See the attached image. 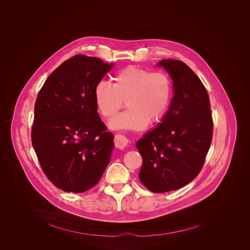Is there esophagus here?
<instances>
[{"label": "esophagus", "mask_w": 250, "mask_h": 250, "mask_svg": "<svg viewBox=\"0 0 250 250\" xmlns=\"http://www.w3.org/2000/svg\"><path fill=\"white\" fill-rule=\"evenodd\" d=\"M129 143V140L121 134H116L114 137V144L117 148L119 149H123L124 147H126Z\"/></svg>", "instance_id": "1"}]
</instances>
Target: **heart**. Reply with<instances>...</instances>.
<instances>
[{"label":"heart","mask_w":250,"mask_h":250,"mask_svg":"<svg viewBox=\"0 0 250 250\" xmlns=\"http://www.w3.org/2000/svg\"><path fill=\"white\" fill-rule=\"evenodd\" d=\"M172 81L163 71L128 66L113 77L112 85L100 82L94 90L96 106L107 119L112 118L124 106L129 110L109 122L113 130H143L148 123H158L169 107Z\"/></svg>","instance_id":"heart-1"}]
</instances>
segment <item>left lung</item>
<instances>
[{
  "mask_svg": "<svg viewBox=\"0 0 250 250\" xmlns=\"http://www.w3.org/2000/svg\"><path fill=\"white\" fill-rule=\"evenodd\" d=\"M174 96L162 123L137 143L143 157L139 177L155 193L176 190L195 178L203 167L213 139L208 92L186 63L163 60Z\"/></svg>",
  "mask_w": 250,
  "mask_h": 250,
  "instance_id": "8db88e82",
  "label": "left lung"
}]
</instances>
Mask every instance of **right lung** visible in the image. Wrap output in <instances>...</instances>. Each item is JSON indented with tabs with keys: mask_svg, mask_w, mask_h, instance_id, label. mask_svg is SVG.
<instances>
[{
	"mask_svg": "<svg viewBox=\"0 0 250 250\" xmlns=\"http://www.w3.org/2000/svg\"><path fill=\"white\" fill-rule=\"evenodd\" d=\"M112 66L76 55L53 71L37 95L32 143L47 178L64 191L91 188L109 163L113 135L97 112L94 90Z\"/></svg>",
	"mask_w": 250,
	"mask_h": 250,
	"instance_id": "obj_1",
	"label": "right lung"
}]
</instances>
